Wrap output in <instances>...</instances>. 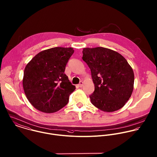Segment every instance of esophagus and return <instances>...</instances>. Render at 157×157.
<instances>
[{
	"instance_id": "1",
	"label": "esophagus",
	"mask_w": 157,
	"mask_h": 157,
	"mask_svg": "<svg viewBox=\"0 0 157 157\" xmlns=\"http://www.w3.org/2000/svg\"><path fill=\"white\" fill-rule=\"evenodd\" d=\"M82 85H83V82L82 81H80L79 84H78V86H79V87H82Z\"/></svg>"
}]
</instances>
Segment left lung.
Wrapping results in <instances>:
<instances>
[{"label": "left lung", "instance_id": "left-lung-1", "mask_svg": "<svg viewBox=\"0 0 157 157\" xmlns=\"http://www.w3.org/2000/svg\"><path fill=\"white\" fill-rule=\"evenodd\" d=\"M82 60L91 70L94 91L91 102L98 109L112 112L122 108L133 89L134 73L120 53L104 48H84Z\"/></svg>", "mask_w": 157, "mask_h": 157}]
</instances>
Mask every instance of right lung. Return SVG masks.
<instances>
[{
  "label": "right lung",
  "mask_w": 157,
  "mask_h": 157,
  "mask_svg": "<svg viewBox=\"0 0 157 157\" xmlns=\"http://www.w3.org/2000/svg\"><path fill=\"white\" fill-rule=\"evenodd\" d=\"M73 53L70 47L52 48L39 53L26 65L23 87L28 100L36 109L53 113L67 104L76 87L64 71Z\"/></svg>",
  "instance_id": "obj_1"
}]
</instances>
